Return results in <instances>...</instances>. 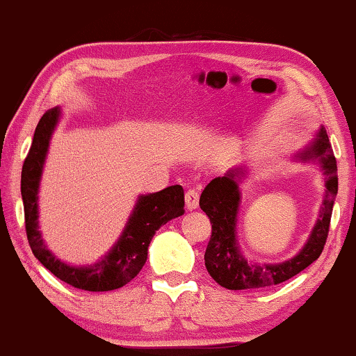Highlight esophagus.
<instances>
[{
  "mask_svg": "<svg viewBox=\"0 0 356 356\" xmlns=\"http://www.w3.org/2000/svg\"><path fill=\"white\" fill-rule=\"evenodd\" d=\"M186 200V209L188 210H195L199 207V193L195 189H188L184 195Z\"/></svg>",
  "mask_w": 356,
  "mask_h": 356,
  "instance_id": "obj_1",
  "label": "esophagus"
}]
</instances>
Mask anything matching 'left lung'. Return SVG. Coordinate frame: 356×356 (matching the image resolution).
<instances>
[{
	"label": "left lung",
	"mask_w": 356,
	"mask_h": 356,
	"mask_svg": "<svg viewBox=\"0 0 356 356\" xmlns=\"http://www.w3.org/2000/svg\"><path fill=\"white\" fill-rule=\"evenodd\" d=\"M300 159L320 162L326 175V194L309 242L298 256L282 264H248L237 248L235 222L240 202L237 178L243 173L242 168H234L207 184L199 202L200 209L207 213L211 222V237L205 250V267L213 280L221 286L253 289L278 285L298 275L320 258L330 232L332 205L337 195V163L323 127L320 129L318 138L300 154Z\"/></svg>",
	"instance_id": "8db88e82"
}]
</instances>
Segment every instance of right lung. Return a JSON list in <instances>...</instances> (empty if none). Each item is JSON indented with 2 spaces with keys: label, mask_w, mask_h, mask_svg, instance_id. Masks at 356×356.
<instances>
[{
  "label": "right lung",
  "mask_w": 356,
  "mask_h": 356,
  "mask_svg": "<svg viewBox=\"0 0 356 356\" xmlns=\"http://www.w3.org/2000/svg\"><path fill=\"white\" fill-rule=\"evenodd\" d=\"M58 108L42 114L36 125L33 143L22 167L20 191L25 211V231L36 259L49 272L70 286L84 291H111L122 288L138 275L147 258V247L157 229L184 213V193L179 184L168 186L159 193L141 195L121 238L100 262L87 267H73L58 261L42 243L38 231V186L49 140L58 121Z\"/></svg>",
  "instance_id": "1"
}]
</instances>
